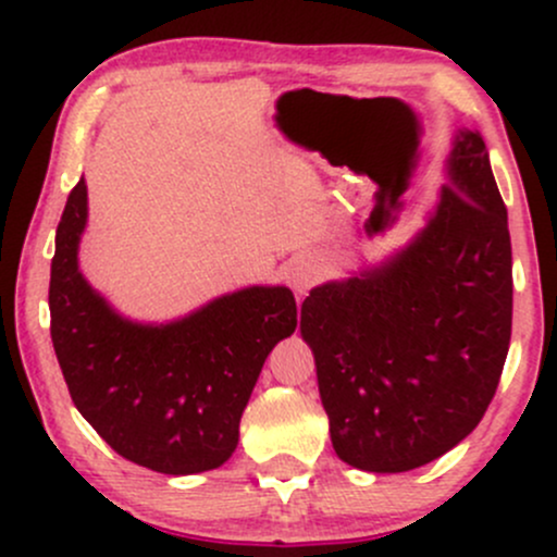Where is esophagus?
Returning <instances> with one entry per match:
<instances>
[{"label":"esophagus","instance_id":"1","mask_svg":"<svg viewBox=\"0 0 557 557\" xmlns=\"http://www.w3.org/2000/svg\"><path fill=\"white\" fill-rule=\"evenodd\" d=\"M319 277H322V267H319V261L314 257H304V253H300V257H293L287 261L285 280L298 296H306V293L319 283Z\"/></svg>","mask_w":557,"mask_h":557}]
</instances>
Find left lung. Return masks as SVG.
I'll list each match as a JSON object with an SVG mask.
<instances>
[{"label":"left lung","mask_w":557,"mask_h":557,"mask_svg":"<svg viewBox=\"0 0 557 557\" xmlns=\"http://www.w3.org/2000/svg\"><path fill=\"white\" fill-rule=\"evenodd\" d=\"M510 319L508 212L482 133L461 127L411 240L300 306L337 458L400 474L469 437L500 382Z\"/></svg>","instance_id":"left-lung-1"}]
</instances>
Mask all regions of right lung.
Instances as JSON below:
<instances>
[{"instance_id": "add662e5", "label": "right lung", "mask_w": 557, "mask_h": 557, "mask_svg": "<svg viewBox=\"0 0 557 557\" xmlns=\"http://www.w3.org/2000/svg\"><path fill=\"white\" fill-rule=\"evenodd\" d=\"M88 188L70 190L54 238L49 311L81 417L127 461L159 474L220 469L272 348L296 332L290 287L248 285L170 322L125 317L83 277Z\"/></svg>"}]
</instances>
